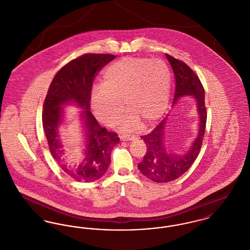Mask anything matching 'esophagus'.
<instances>
[{
    "instance_id": "obj_1",
    "label": "esophagus",
    "mask_w": 250,
    "mask_h": 250,
    "mask_svg": "<svg viewBox=\"0 0 250 250\" xmlns=\"http://www.w3.org/2000/svg\"><path fill=\"white\" fill-rule=\"evenodd\" d=\"M135 140V137H126V136H121V141L123 142H131Z\"/></svg>"
}]
</instances>
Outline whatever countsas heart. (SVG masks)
Returning a JSON list of instances; mask_svg holds the SVG:
<instances>
[{
    "instance_id": "obj_1",
    "label": "heart",
    "mask_w": 250,
    "mask_h": 250,
    "mask_svg": "<svg viewBox=\"0 0 250 250\" xmlns=\"http://www.w3.org/2000/svg\"><path fill=\"white\" fill-rule=\"evenodd\" d=\"M171 75L162 61L124 58L111 63L104 73L103 85L91 95V106L96 119L107 126L121 122L125 131L136 130L140 121L153 124L165 112L170 95Z\"/></svg>"
}]
</instances>
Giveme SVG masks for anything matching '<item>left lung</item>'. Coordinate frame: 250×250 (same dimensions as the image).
Segmentation results:
<instances>
[{
    "mask_svg": "<svg viewBox=\"0 0 250 250\" xmlns=\"http://www.w3.org/2000/svg\"><path fill=\"white\" fill-rule=\"evenodd\" d=\"M166 57L175 76L176 88L172 107L176 106L182 97L191 96L196 103L199 123L196 138L192 141L190 146L187 150H183L182 153L173 152L165 137L169 114L150 134L141 137L147 146V151L143 161L138 164V167L144 176L156 183L176 180L188 170L200 153L207 118L204 89L198 76L182 61L168 54H166Z\"/></svg>",
    "mask_w": 250,
    "mask_h": 250,
    "instance_id": "left-lung-1",
    "label": "left lung"
}]
</instances>
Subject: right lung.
Masks as SVG:
<instances>
[{
  "label": "right lung",
  "instance_id": "add662e5",
  "mask_svg": "<svg viewBox=\"0 0 250 250\" xmlns=\"http://www.w3.org/2000/svg\"><path fill=\"white\" fill-rule=\"evenodd\" d=\"M115 58L111 54H84L65 64L53 78L44 102L43 128L50 153L62 169L78 182L101 178L110 164V155L120 139L114 132L101 127L90 110L91 92L96 73ZM75 104L84 128L83 161L72 162L63 149L59 127L64 121V107Z\"/></svg>",
  "mask_w": 250,
  "mask_h": 250
}]
</instances>
